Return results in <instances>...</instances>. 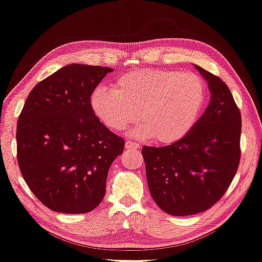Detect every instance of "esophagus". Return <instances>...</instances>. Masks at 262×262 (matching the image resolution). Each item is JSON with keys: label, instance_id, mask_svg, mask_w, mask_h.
Listing matches in <instances>:
<instances>
[{"label": "esophagus", "instance_id": "obj_1", "mask_svg": "<svg viewBox=\"0 0 262 262\" xmlns=\"http://www.w3.org/2000/svg\"><path fill=\"white\" fill-rule=\"evenodd\" d=\"M127 149H140V144L133 141H126Z\"/></svg>", "mask_w": 262, "mask_h": 262}]
</instances>
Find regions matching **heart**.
Returning a JSON list of instances; mask_svg holds the SVG:
<instances>
[{
    "mask_svg": "<svg viewBox=\"0 0 262 262\" xmlns=\"http://www.w3.org/2000/svg\"><path fill=\"white\" fill-rule=\"evenodd\" d=\"M206 101V87L192 73L167 69L133 70L119 77L114 91L97 87L91 103L94 113L112 130H122L140 120L136 134L154 136L161 143H173L196 123Z\"/></svg>",
    "mask_w": 262,
    "mask_h": 262,
    "instance_id": "1",
    "label": "heart"
}]
</instances>
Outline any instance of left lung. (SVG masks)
Wrapping results in <instances>:
<instances>
[{"mask_svg":"<svg viewBox=\"0 0 262 262\" xmlns=\"http://www.w3.org/2000/svg\"><path fill=\"white\" fill-rule=\"evenodd\" d=\"M210 101L187 135L165 147L142 148L148 188L169 215L205 212L222 198L240 162L241 114L227 84L194 64Z\"/></svg>","mask_w":262,"mask_h":262,"instance_id":"1","label":"left lung"}]
</instances>
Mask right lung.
<instances>
[{
  "mask_svg": "<svg viewBox=\"0 0 262 262\" xmlns=\"http://www.w3.org/2000/svg\"><path fill=\"white\" fill-rule=\"evenodd\" d=\"M112 68L68 64L33 88L18 116L17 162L38 200L83 214L106 194L108 170L124 141L95 116L91 96Z\"/></svg>",
  "mask_w": 262,
  "mask_h": 262,
  "instance_id": "right-lung-1",
  "label": "right lung"
}]
</instances>
